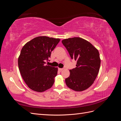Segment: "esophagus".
<instances>
[{
    "label": "esophagus",
    "instance_id": "34e87169",
    "mask_svg": "<svg viewBox=\"0 0 121 121\" xmlns=\"http://www.w3.org/2000/svg\"><path fill=\"white\" fill-rule=\"evenodd\" d=\"M58 70L60 71H61L62 70H63V69H64L63 68H58Z\"/></svg>",
    "mask_w": 121,
    "mask_h": 121
}]
</instances>
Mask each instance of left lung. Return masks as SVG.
I'll return each mask as SVG.
<instances>
[{"mask_svg":"<svg viewBox=\"0 0 121 121\" xmlns=\"http://www.w3.org/2000/svg\"><path fill=\"white\" fill-rule=\"evenodd\" d=\"M72 59L77 61L76 67L69 70L70 75L65 79L71 89L82 91L93 83L99 71L100 59L98 50L87 40L74 37L62 40Z\"/></svg>","mask_w":121,"mask_h":121,"instance_id":"1","label":"left lung"}]
</instances>
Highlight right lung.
Returning <instances> with one entry per match:
<instances>
[{
    "instance_id": "obj_1",
    "label": "right lung",
    "mask_w": 121,
    "mask_h": 121,
    "mask_svg": "<svg viewBox=\"0 0 121 121\" xmlns=\"http://www.w3.org/2000/svg\"><path fill=\"white\" fill-rule=\"evenodd\" d=\"M60 39L39 36L23 47L18 58V66L22 77L30 88L39 92L50 88L57 75V68L45 65L51 52Z\"/></svg>"
}]
</instances>
